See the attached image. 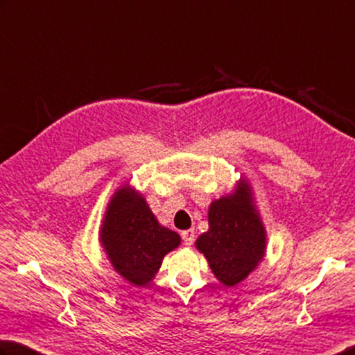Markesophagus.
Masks as SVG:
<instances>
[{
    "label": "esophagus",
    "instance_id": "obj_1",
    "mask_svg": "<svg viewBox=\"0 0 355 355\" xmlns=\"http://www.w3.org/2000/svg\"><path fill=\"white\" fill-rule=\"evenodd\" d=\"M182 237H183L184 245H192V243H194V239H196L194 230H186V231H183Z\"/></svg>",
    "mask_w": 355,
    "mask_h": 355
}]
</instances>
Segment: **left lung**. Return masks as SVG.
Masks as SVG:
<instances>
[{"label":"left lung","mask_w":355,"mask_h":355,"mask_svg":"<svg viewBox=\"0 0 355 355\" xmlns=\"http://www.w3.org/2000/svg\"><path fill=\"white\" fill-rule=\"evenodd\" d=\"M209 230L198 237L202 251L216 278L227 287L239 284L257 267L266 253V228L254 209L247 182L234 194L212 202Z\"/></svg>","instance_id":"obj_1"}]
</instances>
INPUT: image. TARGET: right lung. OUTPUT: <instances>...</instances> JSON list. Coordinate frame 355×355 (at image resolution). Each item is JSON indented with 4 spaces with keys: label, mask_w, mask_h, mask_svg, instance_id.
Instances as JSON below:
<instances>
[{
    "label": "right lung",
    "mask_w": 355,
    "mask_h": 355,
    "mask_svg": "<svg viewBox=\"0 0 355 355\" xmlns=\"http://www.w3.org/2000/svg\"><path fill=\"white\" fill-rule=\"evenodd\" d=\"M101 242L122 278L146 287L180 236L161 227L146 200L130 186L114 192L101 228Z\"/></svg>",
    "instance_id": "1"
}]
</instances>
